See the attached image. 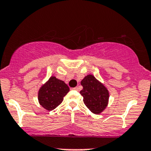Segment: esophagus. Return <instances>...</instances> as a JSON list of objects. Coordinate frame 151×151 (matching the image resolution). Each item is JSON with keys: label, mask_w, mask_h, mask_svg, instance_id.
<instances>
[{"label": "esophagus", "mask_w": 151, "mask_h": 151, "mask_svg": "<svg viewBox=\"0 0 151 151\" xmlns=\"http://www.w3.org/2000/svg\"><path fill=\"white\" fill-rule=\"evenodd\" d=\"M72 89H73V90H78V87H74V88H72Z\"/></svg>", "instance_id": "34e87169"}]
</instances>
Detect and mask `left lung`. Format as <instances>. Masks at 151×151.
Wrapping results in <instances>:
<instances>
[{"mask_svg": "<svg viewBox=\"0 0 151 151\" xmlns=\"http://www.w3.org/2000/svg\"><path fill=\"white\" fill-rule=\"evenodd\" d=\"M83 89L80 94L83 98V103L94 114H100L107 106L109 94L106 88L93 76H86L81 81Z\"/></svg>", "mask_w": 151, "mask_h": 151, "instance_id": "1", "label": "left lung"}]
</instances>
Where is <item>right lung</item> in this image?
<instances>
[{"mask_svg":"<svg viewBox=\"0 0 151 151\" xmlns=\"http://www.w3.org/2000/svg\"><path fill=\"white\" fill-rule=\"evenodd\" d=\"M69 91V86L63 81L52 76L40 88L38 93L39 102L45 109L51 111L62 102L63 98Z\"/></svg>","mask_w":151,"mask_h":151,"instance_id":"add662e5","label":"right lung"}]
</instances>
